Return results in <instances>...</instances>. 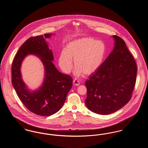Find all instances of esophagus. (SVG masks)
<instances>
[{
  "mask_svg": "<svg viewBox=\"0 0 148 148\" xmlns=\"http://www.w3.org/2000/svg\"><path fill=\"white\" fill-rule=\"evenodd\" d=\"M73 84L75 86H78L80 84V82L79 80H77V79H74L73 80Z\"/></svg>",
  "mask_w": 148,
  "mask_h": 148,
  "instance_id": "1",
  "label": "esophagus"
}]
</instances>
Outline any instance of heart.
I'll list each match as a JSON object with an SVG mask.
<instances>
[{
	"label": "heart",
	"instance_id": "b5f03b06",
	"mask_svg": "<svg viewBox=\"0 0 148 148\" xmlns=\"http://www.w3.org/2000/svg\"><path fill=\"white\" fill-rule=\"evenodd\" d=\"M106 51L104 42L92 37L79 38L66 45L65 50L60 54L59 64L64 72L69 73L73 68L72 59H74V74L80 76L84 73L89 75L101 66Z\"/></svg>",
	"mask_w": 148,
	"mask_h": 148
}]
</instances>
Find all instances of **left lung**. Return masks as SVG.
Here are the masks:
<instances>
[{
	"label": "left lung",
	"instance_id": "8db88e82",
	"mask_svg": "<svg viewBox=\"0 0 148 148\" xmlns=\"http://www.w3.org/2000/svg\"><path fill=\"white\" fill-rule=\"evenodd\" d=\"M115 47L95 73L85 82V104L92 112H115L130 100L136 80L137 66L120 37L113 35Z\"/></svg>",
	"mask_w": 148,
	"mask_h": 148
}]
</instances>
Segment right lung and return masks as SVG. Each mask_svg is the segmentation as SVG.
Returning a JSON list of instances; mask_svg holds the SVG:
<instances>
[{
	"label": "right lung",
	"mask_w": 148,
	"mask_h": 148,
	"mask_svg": "<svg viewBox=\"0 0 148 148\" xmlns=\"http://www.w3.org/2000/svg\"><path fill=\"white\" fill-rule=\"evenodd\" d=\"M52 34H45L29 38L17 51L12 66V83L17 95L31 112L41 116H50L63 106L73 85L71 76L58 71L53 63L54 56L45 39ZM29 54L38 56L45 69L42 86L30 92L21 78L20 67L24 58Z\"/></svg>",
	"instance_id": "right-lung-1"
}]
</instances>
